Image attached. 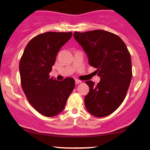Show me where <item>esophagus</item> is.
I'll return each mask as SVG.
<instances>
[{
	"mask_svg": "<svg viewBox=\"0 0 150 150\" xmlns=\"http://www.w3.org/2000/svg\"><path fill=\"white\" fill-rule=\"evenodd\" d=\"M75 83H76V85H78V84L81 83L82 82H81V81H79V80H76V81H75Z\"/></svg>",
	"mask_w": 150,
	"mask_h": 150,
	"instance_id": "34e87169",
	"label": "esophagus"
}]
</instances>
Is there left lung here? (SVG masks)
Returning <instances> with one entry per match:
<instances>
[{"label": "left lung", "instance_id": "left-lung-1", "mask_svg": "<svg viewBox=\"0 0 150 150\" xmlns=\"http://www.w3.org/2000/svg\"><path fill=\"white\" fill-rule=\"evenodd\" d=\"M75 40L83 47L91 66L100 76L97 85L86 81L89 92L85 107L93 116L102 117L119 108L126 98L132 79L130 54L122 39L103 30L74 32Z\"/></svg>", "mask_w": 150, "mask_h": 150}]
</instances>
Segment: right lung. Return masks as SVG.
I'll list each match as a JSON object with an SVG mask.
<instances>
[{"label":"right lung","mask_w":150,"mask_h":150,"mask_svg":"<svg viewBox=\"0 0 150 150\" xmlns=\"http://www.w3.org/2000/svg\"><path fill=\"white\" fill-rule=\"evenodd\" d=\"M71 35V32L38 35L26 45L20 61L21 85L28 101L37 111L48 117L64 109L75 86L72 78L59 81L49 76L57 53Z\"/></svg>","instance_id":"right-lung-1"}]
</instances>
